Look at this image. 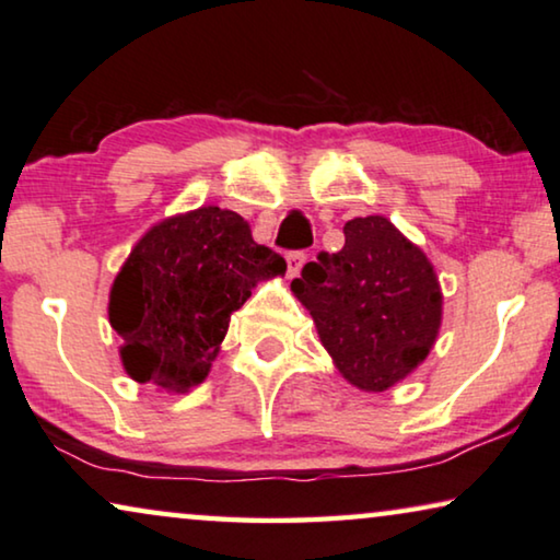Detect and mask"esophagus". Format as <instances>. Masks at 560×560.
I'll list each match as a JSON object with an SVG mask.
<instances>
[{
  "mask_svg": "<svg viewBox=\"0 0 560 560\" xmlns=\"http://www.w3.org/2000/svg\"><path fill=\"white\" fill-rule=\"evenodd\" d=\"M288 260V275L290 278H295V275L300 272V267H303V262L307 260V255L303 253V249H293V253L285 255Z\"/></svg>",
  "mask_w": 560,
  "mask_h": 560,
  "instance_id": "1",
  "label": "esophagus"
}]
</instances>
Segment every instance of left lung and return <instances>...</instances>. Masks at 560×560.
I'll return each instance as SVG.
<instances>
[{"mask_svg": "<svg viewBox=\"0 0 560 560\" xmlns=\"http://www.w3.org/2000/svg\"><path fill=\"white\" fill-rule=\"evenodd\" d=\"M346 245L318 253L293 280L336 366L363 392L411 374L434 346L442 293L432 265L386 217L343 226Z\"/></svg>", "mask_w": 560, "mask_h": 560, "instance_id": "8db88e82", "label": "left lung"}]
</instances>
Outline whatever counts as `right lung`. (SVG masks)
Returning <instances> with one entry per match:
<instances>
[{"label": "right lung", "mask_w": 560, "mask_h": 560, "mask_svg": "<svg viewBox=\"0 0 560 560\" xmlns=\"http://www.w3.org/2000/svg\"><path fill=\"white\" fill-rule=\"evenodd\" d=\"M275 249L257 245L237 212L201 207L145 232L110 290V326L124 338L131 378L166 392L205 381L230 315L260 280L285 272Z\"/></svg>", "instance_id": "obj_1"}]
</instances>
